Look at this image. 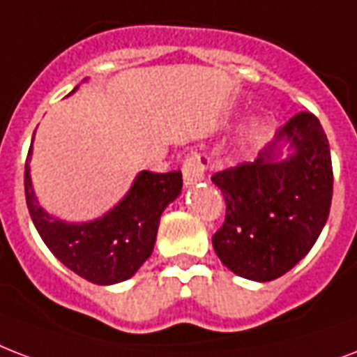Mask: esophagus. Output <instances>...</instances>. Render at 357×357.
<instances>
[{
	"label": "esophagus",
	"mask_w": 357,
	"mask_h": 357,
	"mask_svg": "<svg viewBox=\"0 0 357 357\" xmlns=\"http://www.w3.org/2000/svg\"><path fill=\"white\" fill-rule=\"evenodd\" d=\"M209 157L204 153H190L183 162V179L185 185H195L202 181L204 174L208 170Z\"/></svg>",
	"instance_id": "1"
}]
</instances>
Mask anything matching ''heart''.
Returning <instances> with one entry per match:
<instances>
[{
  "label": "heart",
  "instance_id": "obj_1",
  "mask_svg": "<svg viewBox=\"0 0 357 357\" xmlns=\"http://www.w3.org/2000/svg\"><path fill=\"white\" fill-rule=\"evenodd\" d=\"M262 125L258 123V121H255V123L249 127V130H247V142L257 144L258 140H260V136H262Z\"/></svg>",
  "mask_w": 357,
  "mask_h": 357
}]
</instances>
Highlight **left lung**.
I'll use <instances>...</instances> for the list:
<instances>
[{"instance_id": "1", "label": "left lung", "mask_w": 357, "mask_h": 357, "mask_svg": "<svg viewBox=\"0 0 357 357\" xmlns=\"http://www.w3.org/2000/svg\"><path fill=\"white\" fill-rule=\"evenodd\" d=\"M211 181L227 204L213 236L217 257L236 275L273 281L311 251L328 221L333 195L328 136L314 114L299 112L255 162L217 172Z\"/></svg>"}]
</instances>
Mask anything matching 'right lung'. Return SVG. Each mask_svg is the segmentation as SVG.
<instances>
[{
    "label": "right lung",
    "instance_id": "1",
    "mask_svg": "<svg viewBox=\"0 0 357 357\" xmlns=\"http://www.w3.org/2000/svg\"><path fill=\"white\" fill-rule=\"evenodd\" d=\"M31 148L24 172L26 202L46 247L59 262L89 282L106 287L130 279L153 252L160 215L181 192V172L142 170L123 200L108 213L89 222H65L46 213L35 198L29 176Z\"/></svg>",
    "mask_w": 357,
    "mask_h": 357
}]
</instances>
